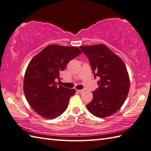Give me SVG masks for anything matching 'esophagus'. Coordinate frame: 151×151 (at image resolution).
Returning a JSON list of instances; mask_svg holds the SVG:
<instances>
[{"instance_id":"esophagus-1","label":"esophagus","mask_w":151,"mask_h":151,"mask_svg":"<svg viewBox=\"0 0 151 151\" xmlns=\"http://www.w3.org/2000/svg\"><path fill=\"white\" fill-rule=\"evenodd\" d=\"M77 92H78L79 93H83L84 92V90H77Z\"/></svg>"}]
</instances>
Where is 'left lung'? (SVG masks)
<instances>
[{"instance_id":"obj_1","label":"left lung","mask_w":151,"mask_h":151,"mask_svg":"<svg viewBox=\"0 0 151 151\" xmlns=\"http://www.w3.org/2000/svg\"><path fill=\"white\" fill-rule=\"evenodd\" d=\"M93 70L94 78H99L93 98L86 107L99 118L113 115L121 108L130 89V79L124 63L103 44L79 47Z\"/></svg>"}]
</instances>
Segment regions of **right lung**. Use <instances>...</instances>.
I'll return each mask as SVG.
<instances>
[{"label": "right lung", "instance_id": "add662e5", "mask_svg": "<svg viewBox=\"0 0 151 151\" xmlns=\"http://www.w3.org/2000/svg\"><path fill=\"white\" fill-rule=\"evenodd\" d=\"M76 47L50 45L34 57L24 78V93L32 108L47 119L58 117L66 109L75 89L57 86L60 73L70 60L81 54Z\"/></svg>", "mask_w": 151, "mask_h": 151}]
</instances>
